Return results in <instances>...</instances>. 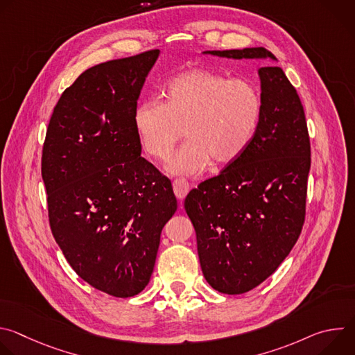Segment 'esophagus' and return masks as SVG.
Masks as SVG:
<instances>
[{
    "label": "esophagus",
    "instance_id": "34e87169",
    "mask_svg": "<svg viewBox=\"0 0 355 355\" xmlns=\"http://www.w3.org/2000/svg\"><path fill=\"white\" fill-rule=\"evenodd\" d=\"M173 188H174V193L178 199H184L187 196V193L189 192V182L185 178H177L173 182Z\"/></svg>",
    "mask_w": 355,
    "mask_h": 355
}]
</instances>
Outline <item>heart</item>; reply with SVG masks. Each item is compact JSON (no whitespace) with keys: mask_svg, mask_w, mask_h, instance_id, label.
Listing matches in <instances>:
<instances>
[{"mask_svg":"<svg viewBox=\"0 0 355 355\" xmlns=\"http://www.w3.org/2000/svg\"><path fill=\"white\" fill-rule=\"evenodd\" d=\"M166 103L147 98L135 110V128L150 156L166 160L174 146L189 139L173 157L170 170L196 174L212 160H236L254 136L263 114L256 84L243 78L192 69L166 85Z\"/></svg>","mask_w":355,"mask_h":355,"instance_id":"heart-1","label":"heart"}]
</instances>
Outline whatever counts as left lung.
Instances as JSON below:
<instances>
[{"instance_id":"obj_1","label":"left lung","mask_w":355,"mask_h":355,"mask_svg":"<svg viewBox=\"0 0 355 355\" xmlns=\"http://www.w3.org/2000/svg\"><path fill=\"white\" fill-rule=\"evenodd\" d=\"M226 59H274L264 47L212 50ZM263 114L243 153L189 191L184 207L195 227L208 284L240 295L285 260L306 216L311 139L305 111L281 67L259 69Z\"/></svg>"}]
</instances>
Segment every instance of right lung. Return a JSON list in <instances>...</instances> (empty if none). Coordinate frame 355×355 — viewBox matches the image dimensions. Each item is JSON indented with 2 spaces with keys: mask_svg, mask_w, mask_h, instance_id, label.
Here are the masks:
<instances>
[{
  "mask_svg": "<svg viewBox=\"0 0 355 355\" xmlns=\"http://www.w3.org/2000/svg\"><path fill=\"white\" fill-rule=\"evenodd\" d=\"M159 50L85 70L64 89L42 150L49 223L76 274L116 297L141 292L177 211L171 181L140 156L135 110Z\"/></svg>",
  "mask_w": 355,
  "mask_h": 355,
  "instance_id": "1",
  "label": "right lung"
}]
</instances>
